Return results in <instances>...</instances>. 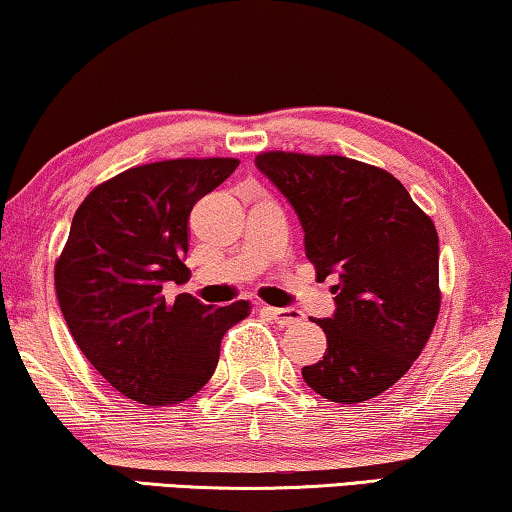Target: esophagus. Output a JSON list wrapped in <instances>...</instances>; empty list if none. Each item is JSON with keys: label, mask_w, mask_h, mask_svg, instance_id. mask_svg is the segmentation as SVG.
Instances as JSON below:
<instances>
[{"label": "esophagus", "mask_w": 512, "mask_h": 512, "mask_svg": "<svg viewBox=\"0 0 512 512\" xmlns=\"http://www.w3.org/2000/svg\"><path fill=\"white\" fill-rule=\"evenodd\" d=\"M261 312L270 314V317L275 319L279 326H296V324H300V321H303V314H300L298 310H291V307H289V310H284V307L263 305Z\"/></svg>", "instance_id": "esophagus-1"}]
</instances>
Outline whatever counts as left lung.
I'll return each mask as SVG.
<instances>
[{
    "label": "left lung",
    "instance_id": "obj_1",
    "mask_svg": "<svg viewBox=\"0 0 512 512\" xmlns=\"http://www.w3.org/2000/svg\"><path fill=\"white\" fill-rule=\"evenodd\" d=\"M256 167L296 209L317 275H340L335 314L317 321L326 354L303 380L342 405L380 396L422 354L440 312L431 216L394 174L354 158L263 151Z\"/></svg>",
    "mask_w": 512,
    "mask_h": 512
}]
</instances>
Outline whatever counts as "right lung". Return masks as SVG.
Here are the masks:
<instances>
[{
	"mask_svg": "<svg viewBox=\"0 0 512 512\" xmlns=\"http://www.w3.org/2000/svg\"><path fill=\"white\" fill-rule=\"evenodd\" d=\"M237 158H174L102 181L76 209L55 261V293L83 356L116 391L144 405H174L205 387L221 340L251 305L165 300L167 282L191 277L188 214L223 184Z\"/></svg>",
	"mask_w": 512,
	"mask_h": 512,
	"instance_id": "right-lung-1",
	"label": "right lung"
}]
</instances>
